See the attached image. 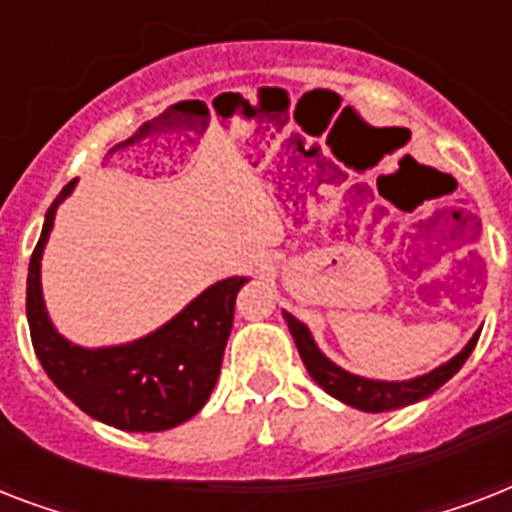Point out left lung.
Listing matches in <instances>:
<instances>
[{"instance_id":"left-lung-1","label":"left lung","mask_w":512,"mask_h":512,"mask_svg":"<svg viewBox=\"0 0 512 512\" xmlns=\"http://www.w3.org/2000/svg\"><path fill=\"white\" fill-rule=\"evenodd\" d=\"M284 319H287L289 332L295 337V345L300 350V358H303L308 374L319 382L321 388L327 390L329 396L340 398L342 404L356 406L361 412H390V409H401V406H409L414 401H420V398L430 396V393H436L446 380H452L454 374L460 372V366L468 361V356L473 353L478 342V335H473L468 345L452 361H446V364H441L433 372L422 374V377L404 382H382L366 380V377L350 374L337 364H332L316 348V342H313L311 332H308L303 321H297L292 313H284Z\"/></svg>"}]
</instances>
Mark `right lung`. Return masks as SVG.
<instances>
[{"label":"right lung","mask_w":512,"mask_h":512,"mask_svg":"<svg viewBox=\"0 0 512 512\" xmlns=\"http://www.w3.org/2000/svg\"><path fill=\"white\" fill-rule=\"evenodd\" d=\"M74 183L71 180L47 209L42 236L28 263L26 316L36 358L47 377L95 420L132 433L175 428L191 420L215 388L233 327L236 295L247 279L231 276L217 281L170 324L143 340L95 350L71 345L47 319L39 265L55 209L74 191Z\"/></svg>","instance_id":"add662e5"}]
</instances>
